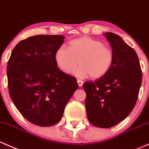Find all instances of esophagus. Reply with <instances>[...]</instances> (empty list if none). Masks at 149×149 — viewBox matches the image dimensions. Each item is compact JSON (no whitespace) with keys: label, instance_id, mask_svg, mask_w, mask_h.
Here are the masks:
<instances>
[{"label":"esophagus","instance_id":"obj_1","mask_svg":"<svg viewBox=\"0 0 149 149\" xmlns=\"http://www.w3.org/2000/svg\"><path fill=\"white\" fill-rule=\"evenodd\" d=\"M77 82H78V84H79V86H82V85H83L84 82L82 81L81 80H80V79H78V80H77Z\"/></svg>","mask_w":149,"mask_h":149}]
</instances>
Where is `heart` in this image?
Returning a JSON list of instances; mask_svg holds the SVG:
<instances>
[{
	"instance_id": "1",
	"label": "heart",
	"mask_w": 149,
	"mask_h": 149,
	"mask_svg": "<svg viewBox=\"0 0 149 149\" xmlns=\"http://www.w3.org/2000/svg\"><path fill=\"white\" fill-rule=\"evenodd\" d=\"M55 61L60 68L66 73L74 70L73 74L79 78L90 76L93 79L104 76L109 72L114 61L112 51L99 40L89 37L74 39L69 47L61 46L55 52Z\"/></svg>"
}]
</instances>
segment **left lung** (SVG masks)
Returning a JSON list of instances; mask_svg holds the SVG:
<instances>
[{"instance_id": "1", "label": "left lung", "mask_w": 149, "mask_h": 149, "mask_svg": "<svg viewBox=\"0 0 149 149\" xmlns=\"http://www.w3.org/2000/svg\"><path fill=\"white\" fill-rule=\"evenodd\" d=\"M112 47L114 61L110 70L95 81L83 84L86 94L88 121L102 128L113 127L125 119L136 105L142 82V70L136 51L120 37L104 34Z\"/></svg>"}]
</instances>
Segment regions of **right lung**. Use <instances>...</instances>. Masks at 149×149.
<instances>
[{
    "label": "right lung",
    "instance_id": "obj_1",
    "mask_svg": "<svg viewBox=\"0 0 149 149\" xmlns=\"http://www.w3.org/2000/svg\"><path fill=\"white\" fill-rule=\"evenodd\" d=\"M62 35H36L19 42L8 61L10 97L22 116L41 127L61 120L66 104L79 88L76 79L58 68L55 52Z\"/></svg>",
    "mask_w": 149,
    "mask_h": 149
}]
</instances>
